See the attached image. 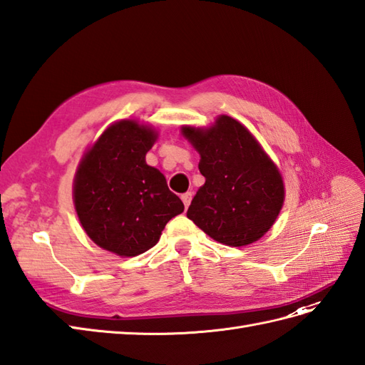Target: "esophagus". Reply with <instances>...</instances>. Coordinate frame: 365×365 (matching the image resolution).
I'll return each mask as SVG.
<instances>
[{
  "label": "esophagus",
  "instance_id": "34e87169",
  "mask_svg": "<svg viewBox=\"0 0 365 365\" xmlns=\"http://www.w3.org/2000/svg\"><path fill=\"white\" fill-rule=\"evenodd\" d=\"M191 199H192V194H191V192H186V194H183V195H182V200H183L185 208H188V207H190Z\"/></svg>",
  "mask_w": 365,
  "mask_h": 365
}]
</instances>
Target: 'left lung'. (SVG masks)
I'll use <instances>...</instances> for the list:
<instances>
[{
    "instance_id": "left-lung-1",
    "label": "left lung",
    "mask_w": 365,
    "mask_h": 365,
    "mask_svg": "<svg viewBox=\"0 0 365 365\" xmlns=\"http://www.w3.org/2000/svg\"><path fill=\"white\" fill-rule=\"evenodd\" d=\"M182 133L199 151L205 177L188 219L223 245L244 247L262 237L284 203L282 177L272 158L228 115L210 129L185 126Z\"/></svg>"
}]
</instances>
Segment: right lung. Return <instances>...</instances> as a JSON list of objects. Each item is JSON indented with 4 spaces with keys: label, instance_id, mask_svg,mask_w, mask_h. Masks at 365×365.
Listing matches in <instances>:
<instances>
[{
    "label": "right lung",
    "instance_id": "right-lung-1",
    "mask_svg": "<svg viewBox=\"0 0 365 365\" xmlns=\"http://www.w3.org/2000/svg\"><path fill=\"white\" fill-rule=\"evenodd\" d=\"M155 138L154 129L121 120L101 134L78 166L73 202L81 227L98 247L118 256L153 248L166 223L185 208L165 175L146 165Z\"/></svg>",
    "mask_w": 365,
    "mask_h": 365
}]
</instances>
